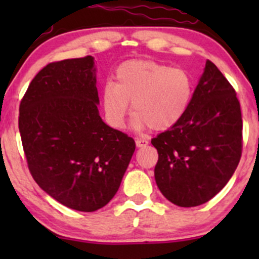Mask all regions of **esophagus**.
I'll return each instance as SVG.
<instances>
[{
  "instance_id": "obj_1",
  "label": "esophagus",
  "mask_w": 259,
  "mask_h": 259,
  "mask_svg": "<svg viewBox=\"0 0 259 259\" xmlns=\"http://www.w3.org/2000/svg\"><path fill=\"white\" fill-rule=\"evenodd\" d=\"M147 145H148L147 140H145V139H138V140H136V147H138V148L145 147V146H147Z\"/></svg>"
}]
</instances>
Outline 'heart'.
I'll use <instances>...</instances> for the list:
<instances>
[{
    "mask_svg": "<svg viewBox=\"0 0 259 259\" xmlns=\"http://www.w3.org/2000/svg\"><path fill=\"white\" fill-rule=\"evenodd\" d=\"M192 95L189 74L151 59H132L119 64L114 84L102 90V105L107 121L115 129L125 126L132 102L138 127L153 130L173 127L185 114Z\"/></svg>",
    "mask_w": 259,
    "mask_h": 259,
    "instance_id": "1",
    "label": "heart"
}]
</instances>
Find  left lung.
Instances as JSON below:
<instances>
[{
	"instance_id": "1",
	"label": "left lung",
	"mask_w": 259,
	"mask_h": 259,
	"mask_svg": "<svg viewBox=\"0 0 259 259\" xmlns=\"http://www.w3.org/2000/svg\"><path fill=\"white\" fill-rule=\"evenodd\" d=\"M151 142L157 186L171 203L200 206L227 185L241 158L242 118L236 92L214 63L206 62L183 118Z\"/></svg>"
}]
</instances>
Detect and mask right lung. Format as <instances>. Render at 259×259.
Returning a JSON list of instances; mask_svg holds the SVG:
<instances>
[{
    "label": "right lung",
    "instance_id": "add662e5",
    "mask_svg": "<svg viewBox=\"0 0 259 259\" xmlns=\"http://www.w3.org/2000/svg\"><path fill=\"white\" fill-rule=\"evenodd\" d=\"M94 57L52 62L31 80L19 132L37 185L63 206L95 212L114 197L135 141L100 117Z\"/></svg>",
    "mask_w": 259,
    "mask_h": 259
}]
</instances>
